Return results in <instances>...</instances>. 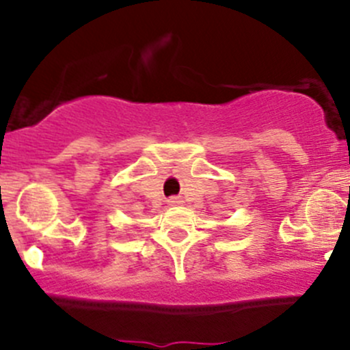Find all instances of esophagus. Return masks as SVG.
Instances as JSON below:
<instances>
[{
	"label": "esophagus",
	"instance_id": "obj_1",
	"mask_svg": "<svg viewBox=\"0 0 350 350\" xmlns=\"http://www.w3.org/2000/svg\"><path fill=\"white\" fill-rule=\"evenodd\" d=\"M167 203L169 204H179V203H181V200H179V198H169Z\"/></svg>",
	"mask_w": 350,
	"mask_h": 350
}]
</instances>
